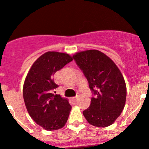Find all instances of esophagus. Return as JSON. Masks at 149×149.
Instances as JSON below:
<instances>
[{"mask_svg":"<svg viewBox=\"0 0 149 149\" xmlns=\"http://www.w3.org/2000/svg\"><path fill=\"white\" fill-rule=\"evenodd\" d=\"M78 96H76V97H72L71 100H72V101H73V102H76V101L78 100Z\"/></svg>","mask_w":149,"mask_h":149,"instance_id":"obj_1","label":"esophagus"}]
</instances>
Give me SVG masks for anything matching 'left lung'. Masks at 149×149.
<instances>
[{"label": "left lung", "instance_id": "obj_1", "mask_svg": "<svg viewBox=\"0 0 149 149\" xmlns=\"http://www.w3.org/2000/svg\"><path fill=\"white\" fill-rule=\"evenodd\" d=\"M87 78L94 97L83 112L88 123L97 127L112 125L125 105L127 87L122 73L107 55L98 50H86L73 56Z\"/></svg>", "mask_w": 149, "mask_h": 149}]
</instances>
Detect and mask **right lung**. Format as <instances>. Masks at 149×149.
I'll return each instance as SVG.
<instances>
[{"label":"right lung","instance_id":"right-lung-1","mask_svg":"<svg viewBox=\"0 0 149 149\" xmlns=\"http://www.w3.org/2000/svg\"><path fill=\"white\" fill-rule=\"evenodd\" d=\"M73 57L66 53L48 52L32 64L23 85V98L27 112L38 125L47 131L57 130L66 125L71 106L66 98L55 94L58 87L54 75Z\"/></svg>","mask_w":149,"mask_h":149}]
</instances>
